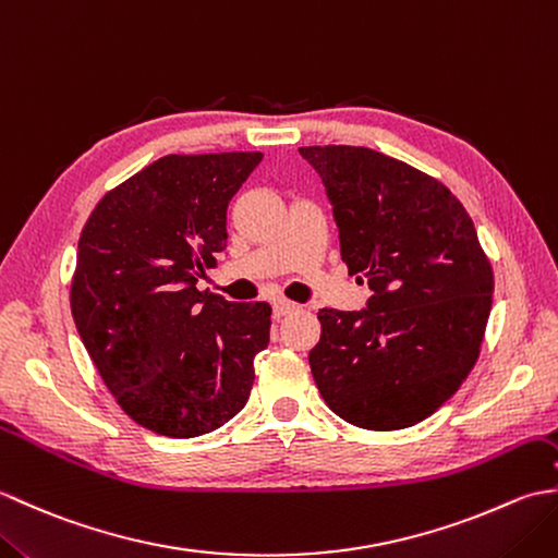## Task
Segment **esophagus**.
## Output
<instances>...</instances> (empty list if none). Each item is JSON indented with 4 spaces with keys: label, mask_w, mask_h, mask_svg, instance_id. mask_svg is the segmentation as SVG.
I'll list each match as a JSON object with an SVG mask.
<instances>
[{
    "label": "esophagus",
    "mask_w": 558,
    "mask_h": 558,
    "mask_svg": "<svg viewBox=\"0 0 558 558\" xmlns=\"http://www.w3.org/2000/svg\"><path fill=\"white\" fill-rule=\"evenodd\" d=\"M300 306L294 304V302H290V300H276L272 302V312H276V316H286V314H292V312H298Z\"/></svg>",
    "instance_id": "1"
}]
</instances>
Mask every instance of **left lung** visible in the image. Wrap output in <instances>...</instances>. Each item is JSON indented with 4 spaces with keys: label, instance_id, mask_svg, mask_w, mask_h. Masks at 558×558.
<instances>
[{
    "label": "left lung",
    "instance_id": "obj_1",
    "mask_svg": "<svg viewBox=\"0 0 558 558\" xmlns=\"http://www.w3.org/2000/svg\"><path fill=\"white\" fill-rule=\"evenodd\" d=\"M300 156L322 177L350 276L372 290L357 312H318L314 381L345 422L405 429L441 408L475 366L492 266L468 210L441 182L362 146H304Z\"/></svg>",
    "mask_w": 558,
    "mask_h": 558
}]
</instances>
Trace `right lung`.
<instances>
[{"mask_svg": "<svg viewBox=\"0 0 558 558\" xmlns=\"http://www.w3.org/2000/svg\"><path fill=\"white\" fill-rule=\"evenodd\" d=\"M264 153L165 156L105 194L81 232L71 314L105 386L146 429L194 438L240 412L270 304L196 288Z\"/></svg>", "mask_w": 558, "mask_h": 558, "instance_id": "1", "label": "right lung"}]
</instances>
